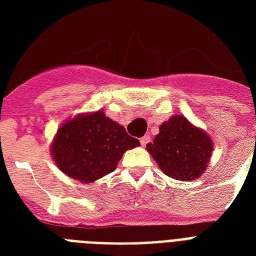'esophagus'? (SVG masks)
Masks as SVG:
<instances>
[{"label": "esophagus", "instance_id": "esophagus-1", "mask_svg": "<svg viewBox=\"0 0 256 256\" xmlns=\"http://www.w3.org/2000/svg\"><path fill=\"white\" fill-rule=\"evenodd\" d=\"M148 142H150V136H142V138H140V144H142V146H146Z\"/></svg>", "mask_w": 256, "mask_h": 256}]
</instances>
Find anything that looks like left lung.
Masks as SVG:
<instances>
[{"instance_id": "left-lung-1", "label": "left lung", "mask_w": 256, "mask_h": 256, "mask_svg": "<svg viewBox=\"0 0 256 256\" xmlns=\"http://www.w3.org/2000/svg\"><path fill=\"white\" fill-rule=\"evenodd\" d=\"M148 150L164 174L179 180H192L207 168L212 144L206 132L182 116L164 122Z\"/></svg>"}]
</instances>
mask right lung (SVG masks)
I'll use <instances>...</instances> for the list:
<instances>
[{
    "label": "right lung",
    "mask_w": 256,
    "mask_h": 256,
    "mask_svg": "<svg viewBox=\"0 0 256 256\" xmlns=\"http://www.w3.org/2000/svg\"><path fill=\"white\" fill-rule=\"evenodd\" d=\"M136 146L140 140L128 136L124 126L96 112L62 124L52 152L62 172L88 183L112 172L124 152Z\"/></svg>",
    "instance_id": "1"
}]
</instances>
